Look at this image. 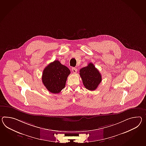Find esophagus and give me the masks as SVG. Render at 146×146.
Masks as SVG:
<instances>
[{
  "instance_id": "34e87169",
  "label": "esophagus",
  "mask_w": 146,
  "mask_h": 146,
  "mask_svg": "<svg viewBox=\"0 0 146 146\" xmlns=\"http://www.w3.org/2000/svg\"><path fill=\"white\" fill-rule=\"evenodd\" d=\"M72 72H73V73H76L77 72V69H76V68H72Z\"/></svg>"
}]
</instances>
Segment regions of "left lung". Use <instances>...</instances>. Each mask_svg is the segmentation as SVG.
<instances>
[{
  "label": "left lung",
  "mask_w": 146,
  "mask_h": 146,
  "mask_svg": "<svg viewBox=\"0 0 146 146\" xmlns=\"http://www.w3.org/2000/svg\"><path fill=\"white\" fill-rule=\"evenodd\" d=\"M80 75L86 89L94 91L102 81L101 75L92 63L80 70Z\"/></svg>",
  "instance_id": "8db88e82"
}]
</instances>
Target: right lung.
Returning <instances> with one entry per match:
<instances>
[{
  "instance_id": "add662e5",
  "label": "right lung",
  "mask_w": 146,
  "mask_h": 146,
  "mask_svg": "<svg viewBox=\"0 0 146 146\" xmlns=\"http://www.w3.org/2000/svg\"><path fill=\"white\" fill-rule=\"evenodd\" d=\"M70 73L68 67L62 65L58 60H54L44 68L42 82L50 92L58 93L65 88Z\"/></svg>"
}]
</instances>
